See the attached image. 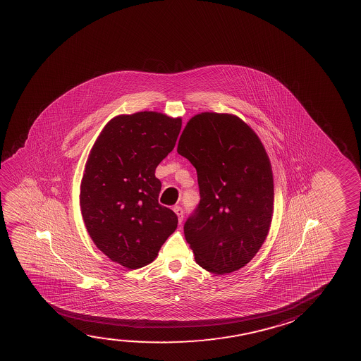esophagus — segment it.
I'll return each instance as SVG.
<instances>
[{
  "mask_svg": "<svg viewBox=\"0 0 361 361\" xmlns=\"http://www.w3.org/2000/svg\"><path fill=\"white\" fill-rule=\"evenodd\" d=\"M173 212H175V213H176V214H178V222H180V223L183 222V208L180 207V206H175V207H173Z\"/></svg>",
  "mask_w": 361,
  "mask_h": 361,
  "instance_id": "esophagus-1",
  "label": "esophagus"
}]
</instances>
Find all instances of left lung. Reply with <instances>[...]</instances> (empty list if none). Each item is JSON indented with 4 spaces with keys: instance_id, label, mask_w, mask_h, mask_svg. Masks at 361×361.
<instances>
[{
    "instance_id": "8db88e82",
    "label": "left lung",
    "mask_w": 361,
    "mask_h": 361,
    "mask_svg": "<svg viewBox=\"0 0 361 361\" xmlns=\"http://www.w3.org/2000/svg\"><path fill=\"white\" fill-rule=\"evenodd\" d=\"M178 153L197 171L200 203L183 233L207 271H237L255 257L271 226L274 178L267 150L244 121L202 112L183 130Z\"/></svg>"
}]
</instances>
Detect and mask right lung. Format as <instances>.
<instances>
[{
    "mask_svg": "<svg viewBox=\"0 0 361 361\" xmlns=\"http://www.w3.org/2000/svg\"><path fill=\"white\" fill-rule=\"evenodd\" d=\"M181 118L144 111L119 114L104 126L85 165L80 206L94 245L134 270L158 257L178 227V216L159 204L155 169L173 150Z\"/></svg>",
    "mask_w": 361,
    "mask_h": 361,
    "instance_id": "obj_1",
    "label": "right lung"
}]
</instances>
